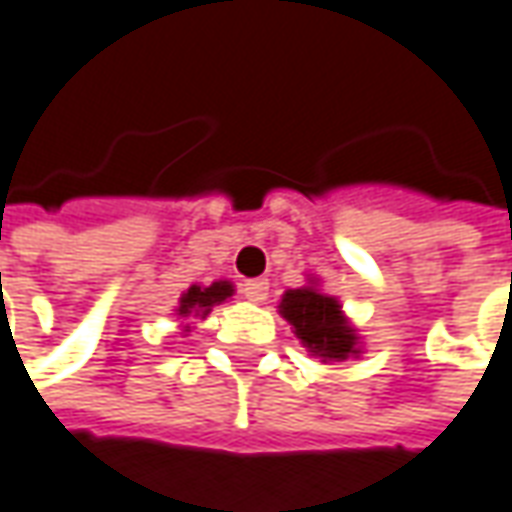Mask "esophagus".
Returning a JSON list of instances; mask_svg holds the SVG:
<instances>
[{
    "mask_svg": "<svg viewBox=\"0 0 512 512\" xmlns=\"http://www.w3.org/2000/svg\"><path fill=\"white\" fill-rule=\"evenodd\" d=\"M242 296L253 301V304H262L264 298H267V281L264 279H253V281H245L242 284Z\"/></svg>",
    "mask_w": 512,
    "mask_h": 512,
    "instance_id": "esophagus-1",
    "label": "esophagus"
}]
</instances>
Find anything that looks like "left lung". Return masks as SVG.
Wrapping results in <instances>:
<instances>
[{
  "label": "left lung",
  "instance_id": "1",
  "mask_svg": "<svg viewBox=\"0 0 512 512\" xmlns=\"http://www.w3.org/2000/svg\"><path fill=\"white\" fill-rule=\"evenodd\" d=\"M279 312L315 358L346 360L349 355H360L358 332L349 324L338 298L321 293L315 284L287 290L281 296Z\"/></svg>",
  "mask_w": 512,
  "mask_h": 512
}]
</instances>
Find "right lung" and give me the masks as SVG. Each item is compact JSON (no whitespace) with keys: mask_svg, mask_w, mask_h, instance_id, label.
I'll return each instance as SVG.
<instances>
[{"mask_svg":"<svg viewBox=\"0 0 512 512\" xmlns=\"http://www.w3.org/2000/svg\"><path fill=\"white\" fill-rule=\"evenodd\" d=\"M233 296V284L231 281H214L211 287H188L183 293V298H180V307H177V315L180 318H188V315H200V318H205L208 312H211V307H216V304H222V301H228V298ZM188 329V327H185Z\"/></svg>","mask_w":512,"mask_h":512,"instance_id":"obj_1","label":"right lung"}]
</instances>
